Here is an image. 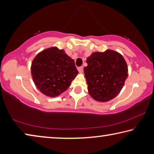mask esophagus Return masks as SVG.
Instances as JSON below:
<instances>
[{"instance_id":"obj_1","label":"esophagus","mask_w":154,"mask_h":154,"mask_svg":"<svg viewBox=\"0 0 154 154\" xmlns=\"http://www.w3.org/2000/svg\"><path fill=\"white\" fill-rule=\"evenodd\" d=\"M78 71H79V73H82L83 71V66H80V67L78 68Z\"/></svg>"}]
</instances>
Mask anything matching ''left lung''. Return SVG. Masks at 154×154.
Returning <instances> with one entry per match:
<instances>
[{"label": "left lung", "mask_w": 154, "mask_h": 154, "mask_svg": "<svg viewBox=\"0 0 154 154\" xmlns=\"http://www.w3.org/2000/svg\"><path fill=\"white\" fill-rule=\"evenodd\" d=\"M84 67L88 93L98 102H107L120 92L128 77V66L124 57L111 49L94 52Z\"/></svg>", "instance_id": "left-lung-1"}]
</instances>
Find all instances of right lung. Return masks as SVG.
<instances>
[{
	"label": "right lung",
	"mask_w": 154,
	"mask_h": 154,
	"mask_svg": "<svg viewBox=\"0 0 154 154\" xmlns=\"http://www.w3.org/2000/svg\"><path fill=\"white\" fill-rule=\"evenodd\" d=\"M75 61L64 49L51 47L39 52L31 64V75L44 95L56 97L66 91L78 73Z\"/></svg>",
	"instance_id": "right-lung-1"
}]
</instances>
